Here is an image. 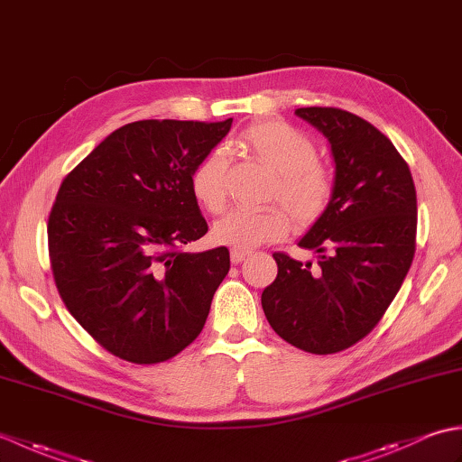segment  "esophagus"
I'll return each instance as SVG.
<instances>
[{
  "instance_id": "1",
  "label": "esophagus",
  "mask_w": 462,
  "mask_h": 462,
  "mask_svg": "<svg viewBox=\"0 0 462 462\" xmlns=\"http://www.w3.org/2000/svg\"><path fill=\"white\" fill-rule=\"evenodd\" d=\"M248 254H250L248 250H232L230 252V260H232V263H240V262L246 260Z\"/></svg>"
}]
</instances>
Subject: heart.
Masks as SVG:
<instances>
[{"mask_svg":"<svg viewBox=\"0 0 462 462\" xmlns=\"http://www.w3.org/2000/svg\"><path fill=\"white\" fill-rule=\"evenodd\" d=\"M240 144L254 161L276 174L268 194L280 202L300 228L321 218L333 196V176L318 162V149L311 139L293 126L278 121L254 123L240 134ZM192 192L206 210L220 214L228 202L226 156L210 151L192 172ZM282 208L232 210L214 224L212 238L220 246L250 250L276 242L290 230V218Z\"/></svg>","mask_w":462,"mask_h":462,"instance_id":"1","label":"heart"}]
</instances>
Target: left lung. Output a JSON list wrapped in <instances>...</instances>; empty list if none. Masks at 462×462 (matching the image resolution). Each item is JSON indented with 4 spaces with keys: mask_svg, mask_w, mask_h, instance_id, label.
Segmentation results:
<instances>
[{
    "mask_svg": "<svg viewBox=\"0 0 462 462\" xmlns=\"http://www.w3.org/2000/svg\"><path fill=\"white\" fill-rule=\"evenodd\" d=\"M326 134L333 196L300 240L318 266L276 252L278 276L262 291L272 329L293 347L328 356L377 326L415 256L417 192L403 156L361 116L336 106L296 109Z\"/></svg>",
    "mask_w": 462,
    "mask_h": 462,
    "instance_id": "1",
    "label": "left lung"
}]
</instances>
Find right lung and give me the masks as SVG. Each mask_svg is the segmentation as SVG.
I'll return each mask as SVG.
<instances>
[{"instance_id":"add662e5","label":"right lung","mask_w":462,"mask_h":462,"mask_svg":"<svg viewBox=\"0 0 462 462\" xmlns=\"http://www.w3.org/2000/svg\"><path fill=\"white\" fill-rule=\"evenodd\" d=\"M230 126L232 119L129 123L59 186L47 222L55 286L115 357L169 361L202 331L230 252L182 250L208 232L190 179Z\"/></svg>"}]
</instances>
